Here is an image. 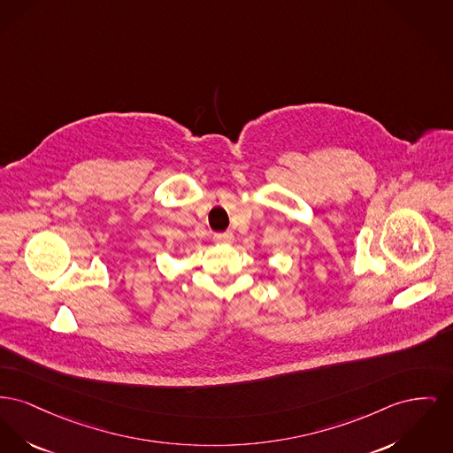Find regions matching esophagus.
Instances as JSON below:
<instances>
[{"label": "esophagus", "instance_id": "1", "mask_svg": "<svg viewBox=\"0 0 453 453\" xmlns=\"http://www.w3.org/2000/svg\"><path fill=\"white\" fill-rule=\"evenodd\" d=\"M213 240L217 241V242H220V244H231V242L234 241V236H233L231 231H226V233H217V234H213Z\"/></svg>", "mask_w": 453, "mask_h": 453}]
</instances>
